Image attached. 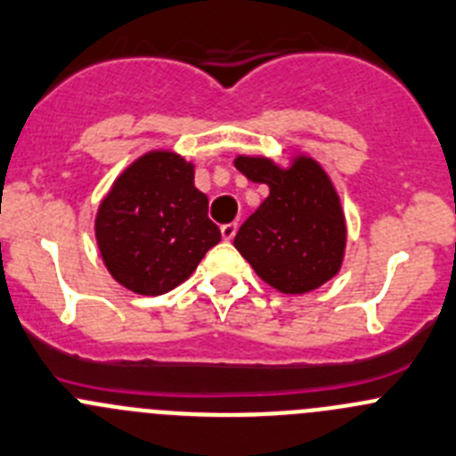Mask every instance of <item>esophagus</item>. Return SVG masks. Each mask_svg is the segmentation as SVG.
Returning a JSON list of instances; mask_svg holds the SVG:
<instances>
[{"label":"esophagus","mask_w":456,"mask_h":456,"mask_svg":"<svg viewBox=\"0 0 456 456\" xmlns=\"http://www.w3.org/2000/svg\"><path fill=\"white\" fill-rule=\"evenodd\" d=\"M236 232H238L236 223H229V224H223V227H220V233H223L224 240H232V238L236 236Z\"/></svg>","instance_id":"34e87169"}]
</instances>
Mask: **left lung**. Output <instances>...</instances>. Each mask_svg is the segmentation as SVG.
Instances as JSON below:
<instances>
[{
    "mask_svg": "<svg viewBox=\"0 0 456 456\" xmlns=\"http://www.w3.org/2000/svg\"><path fill=\"white\" fill-rule=\"evenodd\" d=\"M236 169L269 187L233 247L281 294H307L340 272L347 224L338 191L321 162L296 151L289 165L267 156H236Z\"/></svg>",
    "mask_w": 456,
    "mask_h": 456,
    "instance_id": "obj_1",
    "label": "left lung"
}]
</instances>
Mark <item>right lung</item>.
<instances>
[{"instance_id": "add662e5", "label": "right lung", "mask_w": 456, "mask_h": 456, "mask_svg": "<svg viewBox=\"0 0 456 456\" xmlns=\"http://www.w3.org/2000/svg\"><path fill=\"white\" fill-rule=\"evenodd\" d=\"M193 175V162L153 149L135 158L102 198L97 249L122 287L142 296L167 294L220 242V229L207 216L209 200Z\"/></svg>"}]
</instances>
